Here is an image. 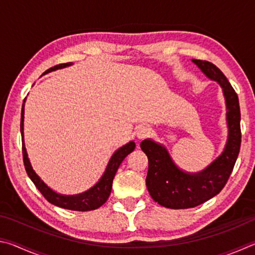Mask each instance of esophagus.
<instances>
[{
  "label": "esophagus",
  "instance_id": "esophagus-1",
  "mask_svg": "<svg viewBox=\"0 0 255 255\" xmlns=\"http://www.w3.org/2000/svg\"><path fill=\"white\" fill-rule=\"evenodd\" d=\"M150 135V129L148 127H140L137 130V137L139 139H145L146 137H148Z\"/></svg>",
  "mask_w": 255,
  "mask_h": 255
}]
</instances>
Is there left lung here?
<instances>
[{"instance_id": "obj_1", "label": "left lung", "mask_w": 255, "mask_h": 255, "mask_svg": "<svg viewBox=\"0 0 255 255\" xmlns=\"http://www.w3.org/2000/svg\"><path fill=\"white\" fill-rule=\"evenodd\" d=\"M192 62L207 77L222 86L226 101L228 138L221 156L198 173L180 170L163 145L150 139L141 141L140 148L148 157L146 187L153 200L171 209L193 208L218 195L234 169L241 148V110L235 90L213 63L200 59Z\"/></svg>"}]
</instances>
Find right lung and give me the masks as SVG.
<instances>
[{"mask_svg": "<svg viewBox=\"0 0 255 255\" xmlns=\"http://www.w3.org/2000/svg\"><path fill=\"white\" fill-rule=\"evenodd\" d=\"M72 63H65V64H59L54 67H50L49 70H47L44 74L47 73L53 72L58 70V68H64L66 66H71ZM23 118H24V103L22 105V110H21V124H20V130L21 136H22V155H23V163L27 174L33 184L36 185V188L39 190L40 193L45 197V199L57 207L64 209H70V210H77V211H88V210H94L101 207L105 202L108 200L111 189H112V181L116 175L118 167L124 158L127 156L129 153H131L135 149V143L133 141H129L123 147H120L118 150H116V153L112 155L108 166L103 173L102 178L99 180V182L92 187L88 191L80 195L75 196H65V195H59V193L55 192L49 187H47V184L42 181L39 176L36 174V172L33 171L31 164L28 158L27 149L24 147V141H23Z\"/></svg>", "mask_w": 255, "mask_h": 255, "instance_id": "obj_1", "label": "right lung"}]
</instances>
